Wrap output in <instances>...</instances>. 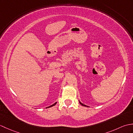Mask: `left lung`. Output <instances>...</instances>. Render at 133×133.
I'll list each match as a JSON object with an SVG mask.
<instances>
[{
    "mask_svg": "<svg viewBox=\"0 0 133 133\" xmlns=\"http://www.w3.org/2000/svg\"><path fill=\"white\" fill-rule=\"evenodd\" d=\"M79 103H80V104H82V105L83 106H87L86 105H85V104H83V103H82L81 102H79Z\"/></svg>",
    "mask_w": 133,
    "mask_h": 133,
    "instance_id": "obj_1",
    "label": "left lung"
}]
</instances>
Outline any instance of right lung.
<instances>
[{
  "mask_svg": "<svg viewBox=\"0 0 133 133\" xmlns=\"http://www.w3.org/2000/svg\"><path fill=\"white\" fill-rule=\"evenodd\" d=\"M56 103H55L54 104H52V105H51L50 106H49V107H52V106H54V105H55V104H56Z\"/></svg>",
  "mask_w": 133,
  "mask_h": 133,
  "instance_id": "right-lung-1",
  "label": "right lung"
}]
</instances>
